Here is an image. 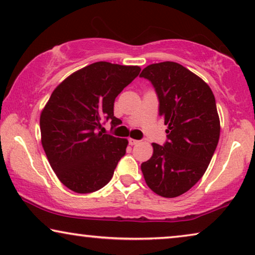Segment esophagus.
<instances>
[{"label":"esophagus","instance_id":"obj_1","mask_svg":"<svg viewBox=\"0 0 255 255\" xmlns=\"http://www.w3.org/2000/svg\"><path fill=\"white\" fill-rule=\"evenodd\" d=\"M128 143H130L131 146H134V144L139 143V140H135V139H132V138H130V139H128Z\"/></svg>","mask_w":255,"mask_h":255}]
</instances>
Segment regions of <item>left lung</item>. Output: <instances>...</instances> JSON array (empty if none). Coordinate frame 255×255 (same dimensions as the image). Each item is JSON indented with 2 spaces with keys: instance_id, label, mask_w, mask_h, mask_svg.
<instances>
[{
  "instance_id": "8db88e82",
  "label": "left lung",
  "mask_w": 255,
  "mask_h": 255,
  "mask_svg": "<svg viewBox=\"0 0 255 255\" xmlns=\"http://www.w3.org/2000/svg\"><path fill=\"white\" fill-rule=\"evenodd\" d=\"M140 77L151 82L159 115L167 125L164 146L152 143V156L141 164L147 186L162 197L185 194L204 175L220 136L215 98L204 81L173 61L152 64Z\"/></svg>"
}]
</instances>
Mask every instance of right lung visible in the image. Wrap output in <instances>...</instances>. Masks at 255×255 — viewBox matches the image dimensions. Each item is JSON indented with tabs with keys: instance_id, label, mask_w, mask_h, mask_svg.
Returning <instances> with one entry per match:
<instances>
[{
	"instance_id": "add662e5",
	"label": "right lung",
	"mask_w": 255,
	"mask_h": 255,
	"mask_svg": "<svg viewBox=\"0 0 255 255\" xmlns=\"http://www.w3.org/2000/svg\"><path fill=\"white\" fill-rule=\"evenodd\" d=\"M139 66L98 61L65 78L40 117L43 149L62 185L89 194L107 185L128 141L99 131L103 121L120 123L114 103L139 75Z\"/></svg>"
}]
</instances>
